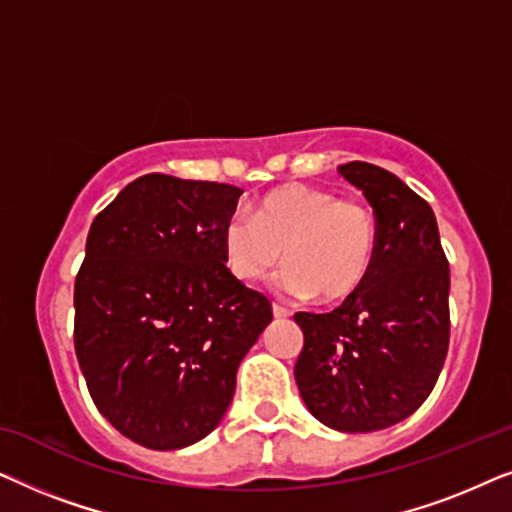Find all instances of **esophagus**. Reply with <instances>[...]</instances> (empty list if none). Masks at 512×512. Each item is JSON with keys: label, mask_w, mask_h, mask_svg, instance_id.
<instances>
[{"label": "esophagus", "mask_w": 512, "mask_h": 512, "mask_svg": "<svg viewBox=\"0 0 512 512\" xmlns=\"http://www.w3.org/2000/svg\"><path fill=\"white\" fill-rule=\"evenodd\" d=\"M272 314H275V319H286V317H291V312L286 310V307H282V305H272Z\"/></svg>", "instance_id": "esophagus-1"}]
</instances>
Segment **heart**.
Here are the masks:
<instances>
[{
	"label": "heart",
	"instance_id": "obj_1",
	"mask_svg": "<svg viewBox=\"0 0 512 512\" xmlns=\"http://www.w3.org/2000/svg\"><path fill=\"white\" fill-rule=\"evenodd\" d=\"M377 219L356 200H338L321 188L289 184L265 193L254 219L233 214L223 223L221 247L228 270L254 284L289 263L277 289L289 298L340 303L354 296L373 270Z\"/></svg>",
	"mask_w": 512,
	"mask_h": 512
}]
</instances>
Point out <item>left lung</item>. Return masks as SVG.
Masks as SVG:
<instances>
[{
	"label": "left lung",
	"mask_w": 512,
	"mask_h": 512,
	"mask_svg": "<svg viewBox=\"0 0 512 512\" xmlns=\"http://www.w3.org/2000/svg\"><path fill=\"white\" fill-rule=\"evenodd\" d=\"M338 172L373 207L377 254L338 310L293 317L305 338L293 375L321 424L368 433L403 422L436 387L450 345V265L429 202L396 174L361 160Z\"/></svg>",
	"instance_id": "1"
}]
</instances>
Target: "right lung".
Returning <instances> with one entry per match:
<instances>
[{
	"mask_svg": "<svg viewBox=\"0 0 512 512\" xmlns=\"http://www.w3.org/2000/svg\"><path fill=\"white\" fill-rule=\"evenodd\" d=\"M242 188L144 174L95 216L74 284V349L97 410L149 450L221 424L270 300L226 268Z\"/></svg>",
	"mask_w": 512,
	"mask_h": 512,
	"instance_id": "1",
	"label": "right lung"
}]
</instances>
